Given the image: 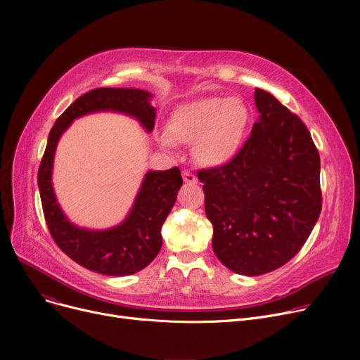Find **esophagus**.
Instances as JSON below:
<instances>
[{"label":"esophagus","mask_w":360,"mask_h":360,"mask_svg":"<svg viewBox=\"0 0 360 360\" xmlns=\"http://www.w3.org/2000/svg\"><path fill=\"white\" fill-rule=\"evenodd\" d=\"M182 178H184L185 184H195L197 182V176L194 174H191V172H188V170H184Z\"/></svg>","instance_id":"esophagus-1"}]
</instances>
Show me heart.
Returning a JSON list of instances; mask_svg holds the SVG:
<instances>
[{"label": "heart", "mask_w": 360, "mask_h": 360, "mask_svg": "<svg viewBox=\"0 0 360 360\" xmlns=\"http://www.w3.org/2000/svg\"><path fill=\"white\" fill-rule=\"evenodd\" d=\"M248 109L239 98H207L179 106L169 120L167 134L160 141L194 143V156L205 166L228 162L239 147Z\"/></svg>", "instance_id": "b5f03b06"}]
</instances>
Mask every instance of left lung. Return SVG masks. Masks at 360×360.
Returning <instances> with one entry per match:
<instances>
[{
    "mask_svg": "<svg viewBox=\"0 0 360 360\" xmlns=\"http://www.w3.org/2000/svg\"><path fill=\"white\" fill-rule=\"evenodd\" d=\"M259 120L224 165L198 170L213 251L223 266L259 276L304 247L323 207L311 132L273 94L255 89Z\"/></svg>",
    "mask_w": 360,
    "mask_h": 360,
    "instance_id": "1",
    "label": "left lung"
}]
</instances>
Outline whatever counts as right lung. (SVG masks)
Returning <instances> with one entry per match:
<instances>
[{"label":"right lung","mask_w":360,"mask_h":360,"mask_svg":"<svg viewBox=\"0 0 360 360\" xmlns=\"http://www.w3.org/2000/svg\"><path fill=\"white\" fill-rule=\"evenodd\" d=\"M151 94L139 89H93L75 99L55 121L37 172L42 210L49 233L60 250L82 267L106 276L134 274L156 258L162 248V224L172 210L182 185L181 170L174 166L148 172L125 221L109 231H86L63 214L52 190L53 153L72 120L96 110H117L137 118L147 131L155 128L156 109Z\"/></svg>","instance_id":"right-lung-1"}]
</instances>
